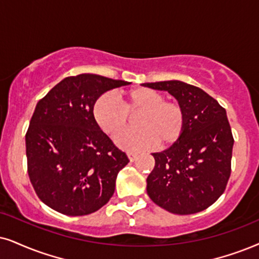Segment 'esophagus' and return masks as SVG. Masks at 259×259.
I'll return each mask as SVG.
<instances>
[{
	"label": "esophagus",
	"instance_id": "esophagus-1",
	"mask_svg": "<svg viewBox=\"0 0 259 259\" xmlns=\"http://www.w3.org/2000/svg\"><path fill=\"white\" fill-rule=\"evenodd\" d=\"M127 158H129L130 161H135L137 158V154L133 152H127Z\"/></svg>",
	"mask_w": 259,
	"mask_h": 259
}]
</instances>
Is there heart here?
<instances>
[{"instance_id":"heart-1","label":"heart","mask_w":259,"mask_h":259,"mask_svg":"<svg viewBox=\"0 0 259 259\" xmlns=\"http://www.w3.org/2000/svg\"><path fill=\"white\" fill-rule=\"evenodd\" d=\"M93 118L107 135H114L126 125L129 113L135 114V129L116 136L124 149L139 152L156 145L166 147L182 136L185 127V111L178 101L165 100V96L150 88H136L124 94L122 103L112 93H105L93 105Z\"/></svg>"}]
</instances>
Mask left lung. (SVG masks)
<instances>
[{"label":"left lung","mask_w":259,"mask_h":259,"mask_svg":"<svg viewBox=\"0 0 259 259\" xmlns=\"http://www.w3.org/2000/svg\"><path fill=\"white\" fill-rule=\"evenodd\" d=\"M167 91L185 111L182 136L163 152L147 178L150 199L172 214L202 211L224 194L231 176L233 135L226 110L201 88L171 80L142 83Z\"/></svg>","instance_id":"1"}]
</instances>
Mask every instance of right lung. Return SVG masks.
I'll use <instances>...</instances> for the list:
<instances>
[{"instance_id": "add662e5", "label": "right lung", "mask_w": 259, "mask_h": 259, "mask_svg": "<svg viewBox=\"0 0 259 259\" xmlns=\"http://www.w3.org/2000/svg\"><path fill=\"white\" fill-rule=\"evenodd\" d=\"M127 84L80 74L65 77L38 101L26 133V156L29 181L48 207L81 217L112 197L129 159L100 130L92 111L101 94Z\"/></svg>"}]
</instances>
